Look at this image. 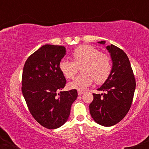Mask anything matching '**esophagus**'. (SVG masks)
I'll use <instances>...</instances> for the list:
<instances>
[{"instance_id":"obj_1","label":"esophagus","mask_w":149,"mask_h":149,"mask_svg":"<svg viewBox=\"0 0 149 149\" xmlns=\"http://www.w3.org/2000/svg\"><path fill=\"white\" fill-rule=\"evenodd\" d=\"M83 93H84V92H83V91H81V90H78V95H83Z\"/></svg>"}]
</instances>
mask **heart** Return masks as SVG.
I'll list each match as a JSON object with an SVG mask.
<instances>
[{
  "label": "heart",
  "mask_w": 149,
  "mask_h": 149,
  "mask_svg": "<svg viewBox=\"0 0 149 149\" xmlns=\"http://www.w3.org/2000/svg\"><path fill=\"white\" fill-rule=\"evenodd\" d=\"M73 61L66 59L59 62V70L67 79H73L78 73V66H81L82 74L70 83L71 89L83 90L94 82L101 84L106 81L112 70V61L109 56L92 45H83L76 47L71 54Z\"/></svg>",
  "instance_id": "obj_1"
}]
</instances>
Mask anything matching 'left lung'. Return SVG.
Masks as SVG:
<instances>
[{
  "label": "left lung",
  "mask_w": 149,
  "mask_h": 149,
  "mask_svg": "<svg viewBox=\"0 0 149 149\" xmlns=\"http://www.w3.org/2000/svg\"><path fill=\"white\" fill-rule=\"evenodd\" d=\"M98 43L104 45L106 41ZM106 48L110 53L112 70L110 76L100 88L103 94H93L89 106L92 118L97 123L110 127L119 123L130 109L136 82L127 54L113 45Z\"/></svg>",
  "instance_id": "obj_1"
}]
</instances>
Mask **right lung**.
I'll return each instance as SVG.
<instances>
[{
    "mask_svg": "<svg viewBox=\"0 0 149 149\" xmlns=\"http://www.w3.org/2000/svg\"><path fill=\"white\" fill-rule=\"evenodd\" d=\"M66 54L64 46L46 44L29 56L24 66L22 94L33 117L47 129H56L67 121L78 97L76 90L61 91L66 80L59 64Z\"/></svg>",
    "mask_w": 149,
    "mask_h": 149,
    "instance_id": "obj_1",
    "label": "right lung"
}]
</instances>
